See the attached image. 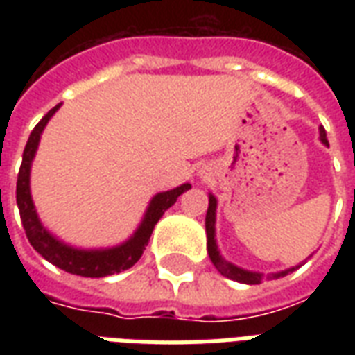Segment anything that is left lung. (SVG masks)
<instances>
[{
	"label": "left lung",
	"instance_id": "left-lung-1",
	"mask_svg": "<svg viewBox=\"0 0 355 355\" xmlns=\"http://www.w3.org/2000/svg\"><path fill=\"white\" fill-rule=\"evenodd\" d=\"M320 141L324 145H328V139H326V130L320 127ZM216 206L217 200L214 195H210V205H208V211H206V236H208V254H210L211 263L216 265V269L221 272L223 276H227L230 280L241 282V284H248V286H256V284H261L265 276L261 272H250V270L239 269L236 265H232L230 261L221 258V254L217 250L216 245ZM295 269L284 270V272H278L275 275V278L278 276H286L287 272H291Z\"/></svg>",
	"mask_w": 355,
	"mask_h": 355
}]
</instances>
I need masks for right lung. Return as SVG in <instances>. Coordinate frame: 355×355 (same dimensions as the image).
I'll list each match as a JSON object with an SVG mask.
<instances>
[{
  "instance_id": "right-lung-1",
  "label": "right lung",
  "mask_w": 355,
  "mask_h": 355,
  "mask_svg": "<svg viewBox=\"0 0 355 355\" xmlns=\"http://www.w3.org/2000/svg\"><path fill=\"white\" fill-rule=\"evenodd\" d=\"M58 107L60 105L51 108L38 121V125L33 128V132H31L27 145H25L24 149L21 167H19L18 173V182H16V202H18L19 217H21L25 236H27V239H29V243L33 245L36 252L42 254L49 263L57 265L58 269L71 272V275L86 276V278H99V276L116 275V272H121L125 269H130L141 258V254H144L145 247H147V243L150 239V234H153V228L158 223V219L164 216V211L167 208H171L177 202L178 197L184 191H188L191 186L182 184L178 188L156 195L155 199L150 200L147 214H145L144 221H141L139 228L136 230V234L128 241L119 245V247L105 248V250H79V248L64 245V243L55 239L46 228L42 227L29 191L31 162L35 158L42 130L47 125V121L51 119L53 114L57 112Z\"/></svg>"
}]
</instances>
